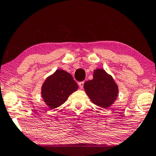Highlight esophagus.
Instances as JSON below:
<instances>
[{
  "mask_svg": "<svg viewBox=\"0 0 156 156\" xmlns=\"http://www.w3.org/2000/svg\"><path fill=\"white\" fill-rule=\"evenodd\" d=\"M78 85L79 87H80V89H83V86H84V82H80L78 83Z\"/></svg>",
  "mask_w": 156,
  "mask_h": 156,
  "instance_id": "esophagus-1",
  "label": "esophagus"
}]
</instances>
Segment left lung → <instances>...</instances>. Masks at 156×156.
<instances>
[{
    "label": "left lung",
    "mask_w": 156,
    "mask_h": 156,
    "mask_svg": "<svg viewBox=\"0 0 156 156\" xmlns=\"http://www.w3.org/2000/svg\"><path fill=\"white\" fill-rule=\"evenodd\" d=\"M89 98L96 105L107 109L113 104L118 96V86L112 76L102 69L94 71L93 79L84 83Z\"/></svg>",
    "instance_id": "left-lung-1"
}]
</instances>
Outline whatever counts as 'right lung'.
<instances>
[{"instance_id":"1","label":"right lung","mask_w":156,"mask_h":156,"mask_svg":"<svg viewBox=\"0 0 156 156\" xmlns=\"http://www.w3.org/2000/svg\"><path fill=\"white\" fill-rule=\"evenodd\" d=\"M78 88V84L70 73L58 69L44 81L41 87V96L46 104L51 109H54L62 105Z\"/></svg>"}]
</instances>
